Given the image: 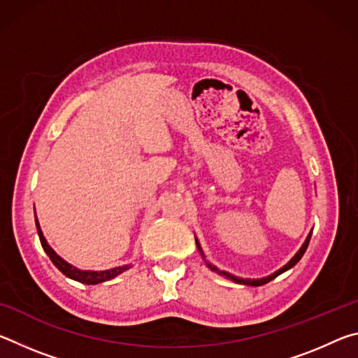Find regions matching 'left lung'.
<instances>
[{
	"mask_svg": "<svg viewBox=\"0 0 358 358\" xmlns=\"http://www.w3.org/2000/svg\"><path fill=\"white\" fill-rule=\"evenodd\" d=\"M311 234H313V230H311L310 234H308V237H306V240H305V243L301 245L300 250L296 251L295 256H294L292 259H290L286 265L281 266L280 270H276L275 273H271V275H268V276L260 278V280H250V278H240V276H235V275H232V273H229V271L220 270V268H217L216 265L210 264V262H207V260H205V254H203V251H202V246H201V243H199V240H197V238H196V245H197V250H199V252H201V256H202V257H203V260H205V264H207V266H208V268H210L211 271H215V273L221 275V276H224V278H227V280L234 281V282H237V284H245V286H254V287H257V286H262V284H266V282L271 281V280H275L276 276H280L281 273H284V271H287L289 268H292V266H294L296 262H299V260L303 257V254H305L308 245H310Z\"/></svg>",
	"mask_w": 358,
	"mask_h": 358,
	"instance_id": "obj_1",
	"label": "left lung"
}]
</instances>
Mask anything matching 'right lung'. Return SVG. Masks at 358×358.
I'll list each match as a JSON object with an SVG mask.
<instances>
[{
  "mask_svg": "<svg viewBox=\"0 0 358 358\" xmlns=\"http://www.w3.org/2000/svg\"><path fill=\"white\" fill-rule=\"evenodd\" d=\"M34 217H36V211H34ZM36 229H38L41 245H42V248H44V251L47 252V256L50 257L53 265H55L64 276L71 278V280L92 286V284H99V282L112 280V278L118 276V275L123 273V271L131 268V265H121V266H115V268H110V270H99V271L98 270H80V268H77V266L71 265L69 262H66L63 257H59L58 254L53 251V248L47 243L44 234H42V230H41L38 217H36Z\"/></svg>",
  "mask_w": 358,
  "mask_h": 358,
  "instance_id": "right-lung-1",
  "label": "right lung"
}]
</instances>
